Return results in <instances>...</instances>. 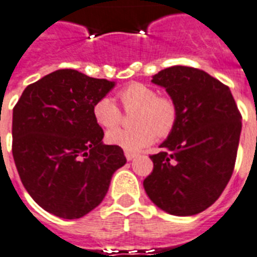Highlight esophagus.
<instances>
[{
	"label": "esophagus",
	"instance_id": "1",
	"mask_svg": "<svg viewBox=\"0 0 257 257\" xmlns=\"http://www.w3.org/2000/svg\"><path fill=\"white\" fill-rule=\"evenodd\" d=\"M124 155H126L127 161H133V159H135V158H137V154L128 153V151H126V153H124Z\"/></svg>",
	"mask_w": 257,
	"mask_h": 257
}]
</instances>
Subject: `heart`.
Wrapping results in <instances>:
<instances>
[{"label": "heart", "instance_id": "obj_1", "mask_svg": "<svg viewBox=\"0 0 257 257\" xmlns=\"http://www.w3.org/2000/svg\"><path fill=\"white\" fill-rule=\"evenodd\" d=\"M123 107L130 110L137 108L134 119L135 128H114L106 134L108 145L120 147L128 153H137L151 145L157 134L166 137L175 126L176 106L168 96L158 95L157 90L151 86L134 82L118 93ZM93 116L100 127L112 128L118 126L122 118L120 110L112 99L103 96L94 103Z\"/></svg>", "mask_w": 257, "mask_h": 257}]
</instances>
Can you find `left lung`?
<instances>
[{
	"label": "left lung",
	"instance_id": "1",
	"mask_svg": "<svg viewBox=\"0 0 257 257\" xmlns=\"http://www.w3.org/2000/svg\"><path fill=\"white\" fill-rule=\"evenodd\" d=\"M176 106V122L143 182L164 212L191 216L216 202L231 179L241 115L228 86L206 71L172 66L153 77Z\"/></svg>",
	"mask_w": 257,
	"mask_h": 257
}]
</instances>
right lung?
Listing matches in <instances>:
<instances>
[{
	"instance_id": "add662e5",
	"label": "right lung",
	"mask_w": 257,
	"mask_h": 257,
	"mask_svg": "<svg viewBox=\"0 0 257 257\" xmlns=\"http://www.w3.org/2000/svg\"><path fill=\"white\" fill-rule=\"evenodd\" d=\"M115 82L71 69L29 85L13 108V158L34 202L62 219H79L106 196L123 150L103 145L93 116Z\"/></svg>"
}]
</instances>
